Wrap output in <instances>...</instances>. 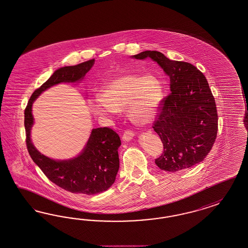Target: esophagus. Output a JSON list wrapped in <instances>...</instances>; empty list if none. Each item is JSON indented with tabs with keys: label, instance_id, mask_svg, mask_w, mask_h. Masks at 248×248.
<instances>
[{
	"label": "esophagus",
	"instance_id": "34e87169",
	"mask_svg": "<svg viewBox=\"0 0 248 248\" xmlns=\"http://www.w3.org/2000/svg\"><path fill=\"white\" fill-rule=\"evenodd\" d=\"M135 136V134H134V132L133 131H131V130H126L124 133V136H123V139L124 140V141H130L133 137Z\"/></svg>",
	"mask_w": 248,
	"mask_h": 248
}]
</instances>
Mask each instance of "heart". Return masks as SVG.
<instances>
[{"label": "heart", "mask_w": 248, "mask_h": 248, "mask_svg": "<svg viewBox=\"0 0 248 248\" xmlns=\"http://www.w3.org/2000/svg\"><path fill=\"white\" fill-rule=\"evenodd\" d=\"M162 99V84L157 78L125 74L106 82L101 95L89 101V108L98 116L127 109L129 118L134 123L147 124L155 118Z\"/></svg>", "instance_id": "1"}]
</instances>
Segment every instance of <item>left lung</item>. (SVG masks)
Here are the masks:
<instances>
[{
    "label": "left lung",
    "mask_w": 248,
    "mask_h": 248,
    "mask_svg": "<svg viewBox=\"0 0 248 248\" xmlns=\"http://www.w3.org/2000/svg\"><path fill=\"white\" fill-rule=\"evenodd\" d=\"M132 58L152 59L170 80L171 93L163 99L152 126L164 146L156 166L177 172L202 162L218 131L215 100L203 73L190 63L170 60L158 51L146 50Z\"/></svg>",
    "instance_id": "left-lung-1"
}]
</instances>
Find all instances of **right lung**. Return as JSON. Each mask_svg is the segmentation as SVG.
<instances>
[{"label":"right lung","mask_w":248,"mask_h":248,"mask_svg":"<svg viewBox=\"0 0 248 248\" xmlns=\"http://www.w3.org/2000/svg\"><path fill=\"white\" fill-rule=\"evenodd\" d=\"M91 60L75 66L57 69L51 77L34 91L25 110L26 146L31 158L47 179L60 188L72 193L93 195L107 190L115 181L119 170L118 148L121 139L109 127L93 129L82 152L68 160H54L41 154L34 147L31 137L34 124L32 105L34 100L52 86L61 82H77L93 68Z\"/></svg>","instance_id":"obj_1"}]
</instances>
